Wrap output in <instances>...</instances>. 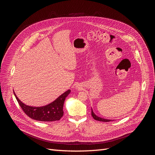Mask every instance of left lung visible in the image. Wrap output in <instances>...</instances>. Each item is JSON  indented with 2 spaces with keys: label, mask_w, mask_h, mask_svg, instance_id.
Instances as JSON below:
<instances>
[{
  "label": "left lung",
  "mask_w": 155,
  "mask_h": 155,
  "mask_svg": "<svg viewBox=\"0 0 155 155\" xmlns=\"http://www.w3.org/2000/svg\"><path fill=\"white\" fill-rule=\"evenodd\" d=\"M92 116L94 118V119L97 120V121H104V122H108V121H110L111 120H106V119H104V118H100V117H98L97 116H96V114H94V113L92 110Z\"/></svg>",
  "instance_id": "obj_1"
}]
</instances>
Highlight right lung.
Here are the masks:
<instances>
[{"label": "right lung", "mask_w": 155, "mask_h": 155, "mask_svg": "<svg viewBox=\"0 0 155 155\" xmlns=\"http://www.w3.org/2000/svg\"><path fill=\"white\" fill-rule=\"evenodd\" d=\"M70 92V90H68L50 104L40 107L26 105L18 100L15 92L14 95L22 110L30 118L41 121H54L59 120L63 116L64 102Z\"/></svg>", "instance_id": "obj_1"}]
</instances>
